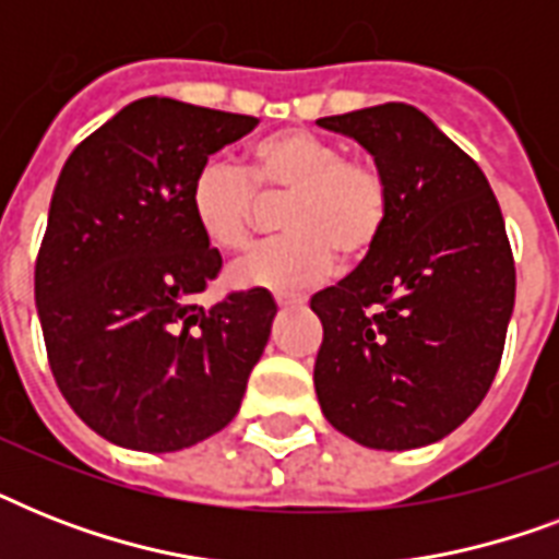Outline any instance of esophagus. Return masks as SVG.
<instances>
[{"instance_id":"esophagus-1","label":"esophagus","mask_w":559,"mask_h":559,"mask_svg":"<svg viewBox=\"0 0 559 559\" xmlns=\"http://www.w3.org/2000/svg\"><path fill=\"white\" fill-rule=\"evenodd\" d=\"M275 301H278V307H284V310H289V307H305L307 298L305 296H275Z\"/></svg>"}]
</instances>
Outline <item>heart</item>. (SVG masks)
Returning a JSON list of instances; mask_svg holds the SVG:
<instances>
[{
    "label": "heart",
    "instance_id": "obj_1",
    "mask_svg": "<svg viewBox=\"0 0 559 559\" xmlns=\"http://www.w3.org/2000/svg\"><path fill=\"white\" fill-rule=\"evenodd\" d=\"M258 200H287L281 237L235 263V287L305 289L336 266L366 261L389 223V186L371 162L345 156L319 133L287 127L249 144L246 168L202 162L188 186V209L202 240L219 252H243L254 237Z\"/></svg>",
    "mask_w": 559,
    "mask_h": 559
}]
</instances>
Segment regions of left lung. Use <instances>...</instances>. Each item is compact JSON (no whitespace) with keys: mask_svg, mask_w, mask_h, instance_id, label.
Returning a JSON list of instances; mask_svg holds the SVG:
<instances>
[{"mask_svg":"<svg viewBox=\"0 0 559 559\" xmlns=\"http://www.w3.org/2000/svg\"><path fill=\"white\" fill-rule=\"evenodd\" d=\"M319 127L362 144L389 186L380 243L310 298L324 328L319 406L362 447L417 450L476 412L502 362L516 296L502 211L420 109L380 104Z\"/></svg>","mask_w":559,"mask_h":559,"instance_id":"left-lung-1","label":"left lung"}]
</instances>
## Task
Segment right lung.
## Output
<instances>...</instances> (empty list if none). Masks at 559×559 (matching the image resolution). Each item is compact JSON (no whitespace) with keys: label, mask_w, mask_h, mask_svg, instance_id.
I'll return each mask as SVG.
<instances>
[{"label":"right lung","mask_w":559,"mask_h":559,"mask_svg":"<svg viewBox=\"0 0 559 559\" xmlns=\"http://www.w3.org/2000/svg\"><path fill=\"white\" fill-rule=\"evenodd\" d=\"M254 124L151 95L60 170L34 270L39 324L66 403L118 447L177 452L219 432L270 342L266 289L193 301L223 258L193 223L188 186Z\"/></svg>","instance_id":"1"}]
</instances>
